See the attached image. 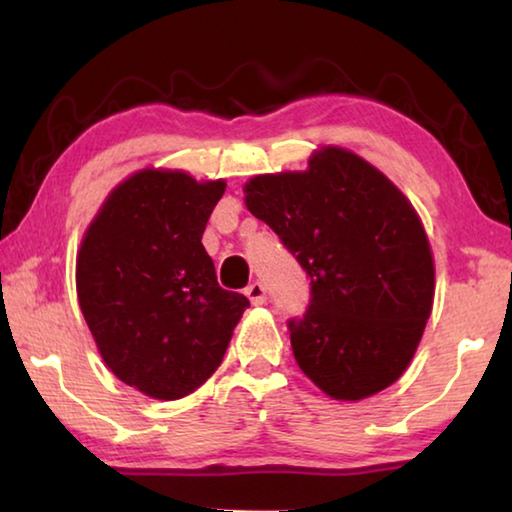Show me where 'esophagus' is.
Listing matches in <instances>:
<instances>
[{
  "mask_svg": "<svg viewBox=\"0 0 512 512\" xmlns=\"http://www.w3.org/2000/svg\"><path fill=\"white\" fill-rule=\"evenodd\" d=\"M246 296H248L250 302H253L255 307H257V305H264V302H266V289H264V284H262V282L248 284Z\"/></svg>",
  "mask_w": 512,
  "mask_h": 512,
  "instance_id": "esophagus-1",
  "label": "esophagus"
}]
</instances>
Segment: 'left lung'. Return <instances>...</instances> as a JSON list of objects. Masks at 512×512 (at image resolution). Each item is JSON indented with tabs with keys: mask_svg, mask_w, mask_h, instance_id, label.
<instances>
[{
	"mask_svg": "<svg viewBox=\"0 0 512 512\" xmlns=\"http://www.w3.org/2000/svg\"><path fill=\"white\" fill-rule=\"evenodd\" d=\"M244 192L311 277L305 316L289 320L300 370L345 402L391 386L418 350L436 289L409 198L339 146L316 151L307 171L250 178Z\"/></svg>",
	"mask_w": 512,
	"mask_h": 512,
	"instance_id": "obj_1",
	"label": "left lung"
}]
</instances>
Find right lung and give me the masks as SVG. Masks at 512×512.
Here are the masks:
<instances>
[{"mask_svg":"<svg viewBox=\"0 0 512 512\" xmlns=\"http://www.w3.org/2000/svg\"><path fill=\"white\" fill-rule=\"evenodd\" d=\"M223 180L144 169L112 189L76 257L79 305L106 366L155 400L194 393L221 366L246 296L216 282L201 244Z\"/></svg>","mask_w":512,"mask_h":512,"instance_id":"add662e5","label":"right lung"}]
</instances>
